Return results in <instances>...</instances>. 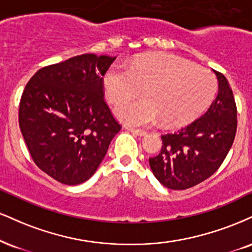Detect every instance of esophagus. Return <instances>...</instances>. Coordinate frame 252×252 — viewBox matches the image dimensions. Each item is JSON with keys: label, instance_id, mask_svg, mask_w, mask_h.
Returning <instances> with one entry per match:
<instances>
[{"label": "esophagus", "instance_id": "esophagus-1", "mask_svg": "<svg viewBox=\"0 0 252 252\" xmlns=\"http://www.w3.org/2000/svg\"><path fill=\"white\" fill-rule=\"evenodd\" d=\"M124 128H126V130H129L130 132H132V134H135V135H137V136H144V135H147V132L144 131V130H141V129H135V128H131V126H124Z\"/></svg>", "mask_w": 252, "mask_h": 252}]
</instances>
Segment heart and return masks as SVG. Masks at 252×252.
Segmentation results:
<instances>
[{
  "instance_id": "b5f03b06",
  "label": "heart",
  "mask_w": 252,
  "mask_h": 252,
  "mask_svg": "<svg viewBox=\"0 0 252 252\" xmlns=\"http://www.w3.org/2000/svg\"><path fill=\"white\" fill-rule=\"evenodd\" d=\"M108 101L120 104L144 88L145 98L121 104L116 115L137 126L190 122L204 110L217 92L213 72L169 54L141 57L128 68L115 64L103 78Z\"/></svg>"
}]
</instances>
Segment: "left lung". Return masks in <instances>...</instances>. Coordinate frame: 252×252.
Instances as JSON below:
<instances>
[{
    "mask_svg": "<svg viewBox=\"0 0 252 252\" xmlns=\"http://www.w3.org/2000/svg\"><path fill=\"white\" fill-rule=\"evenodd\" d=\"M218 94L203 116L172 134L162 135L159 154L150 157L151 170L172 190L195 187L214 175L228 155L237 130V108L228 80L214 70Z\"/></svg>",
    "mask_w": 252,
    "mask_h": 252,
    "instance_id": "8db88e82",
    "label": "left lung"
}]
</instances>
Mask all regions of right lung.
Wrapping results in <instances>:
<instances>
[{
  "label": "right lung",
  "mask_w": 252,
  "mask_h": 252,
  "mask_svg": "<svg viewBox=\"0 0 252 252\" xmlns=\"http://www.w3.org/2000/svg\"><path fill=\"white\" fill-rule=\"evenodd\" d=\"M115 59L71 57L39 69L24 88L21 132L35 164L60 183L89 180L122 128L103 93V76Z\"/></svg>",
  "instance_id": "1"
}]
</instances>
